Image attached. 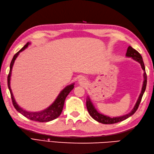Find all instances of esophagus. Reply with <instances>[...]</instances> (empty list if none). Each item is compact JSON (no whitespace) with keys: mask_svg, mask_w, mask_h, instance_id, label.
Wrapping results in <instances>:
<instances>
[{"mask_svg":"<svg viewBox=\"0 0 154 154\" xmlns=\"http://www.w3.org/2000/svg\"><path fill=\"white\" fill-rule=\"evenodd\" d=\"M79 83L80 85H85L87 83L86 79L84 77L80 78L79 80Z\"/></svg>","mask_w":154,"mask_h":154,"instance_id":"1","label":"esophagus"}]
</instances>
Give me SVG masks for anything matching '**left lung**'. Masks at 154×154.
<instances>
[{"mask_svg": "<svg viewBox=\"0 0 154 154\" xmlns=\"http://www.w3.org/2000/svg\"><path fill=\"white\" fill-rule=\"evenodd\" d=\"M126 57H131L132 59L135 60V61H137L140 63L141 65V69H143L144 73H143V85L142 88H141V91L139 97H138L136 103H135L134 107L133 108L130 112L129 113L126 114V115L119 116V117H111L107 116H105L103 114L99 113V111L95 109L94 105H93V103L91 101V99L89 98V96H87V101H86V106L89 115L91 116L93 119H94L95 121H97L99 123H103V124H113V123H118L120 122H122L123 120L128 119V117L134 115V113L137 111L138 107H139V105L141 102V98L143 97V95L144 92L146 91V85H147V75L146 73V69H145V65H144V63L143 61L142 57L140 55V54L137 52L136 50L133 49L131 46L128 47L127 53H126Z\"/></svg>", "mask_w": 154, "mask_h": 154, "instance_id": "1", "label": "left lung"}]
</instances>
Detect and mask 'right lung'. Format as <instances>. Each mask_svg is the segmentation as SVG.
Masks as SVG:
<instances>
[{
  "label": "right lung",
  "instance_id": "1",
  "mask_svg": "<svg viewBox=\"0 0 154 154\" xmlns=\"http://www.w3.org/2000/svg\"><path fill=\"white\" fill-rule=\"evenodd\" d=\"M31 44V43L28 42L25 46H24L22 49H21L19 52H17L14 55L13 59H12L11 65H10V71L8 75L7 81H8V87L9 91L11 93L12 101H13V104L15 109H17V111H19L20 113L22 114L23 116L26 117V118L32 120V121H36L39 122H48L50 121H52L53 119H55L57 118L60 115L63 111V106H64L65 100L67 96L69 95V93L71 91V90L74 88L75 83H72L71 85H69L67 87H65L62 91L60 92L59 95L57 96L56 99L54 101L53 103L51 104L50 106L48 107L44 110H42L40 111H35V112H32V111H29L25 109L21 108L17 103L15 101V99L13 96V92L11 89V72L12 69H13V65L14 61L19 56V53L22 52L23 51L25 50L26 48Z\"/></svg>",
  "mask_w": 154,
  "mask_h": 154
}]
</instances>
